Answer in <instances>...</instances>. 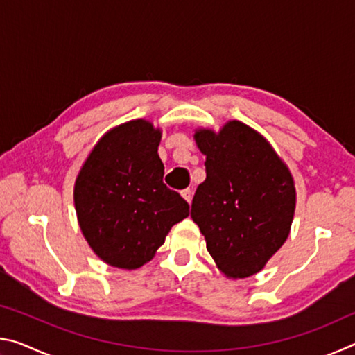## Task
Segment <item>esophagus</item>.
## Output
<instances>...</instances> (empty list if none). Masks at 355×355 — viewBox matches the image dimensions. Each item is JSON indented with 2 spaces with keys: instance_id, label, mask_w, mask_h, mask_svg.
<instances>
[{
  "instance_id": "1",
  "label": "esophagus",
  "mask_w": 355,
  "mask_h": 355,
  "mask_svg": "<svg viewBox=\"0 0 355 355\" xmlns=\"http://www.w3.org/2000/svg\"><path fill=\"white\" fill-rule=\"evenodd\" d=\"M182 196H183V199L188 202V203H191V200H192V191L191 189H184V191H182Z\"/></svg>"
}]
</instances>
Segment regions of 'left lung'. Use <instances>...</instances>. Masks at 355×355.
I'll list each match as a JSON object with an SVG mask.
<instances>
[{
	"label": "left lung",
	"mask_w": 355,
	"mask_h": 355,
	"mask_svg": "<svg viewBox=\"0 0 355 355\" xmlns=\"http://www.w3.org/2000/svg\"><path fill=\"white\" fill-rule=\"evenodd\" d=\"M194 139L207 156V178L192 199L191 218L220 271L249 277L290 235L296 207L291 172L271 144L238 120L219 133L197 130Z\"/></svg>",
	"instance_id": "8db88e82"
}]
</instances>
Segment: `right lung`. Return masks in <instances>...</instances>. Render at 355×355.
<instances>
[{
	"instance_id": "1",
	"label": "right lung",
	"mask_w": 355,
	"mask_h": 355,
	"mask_svg": "<svg viewBox=\"0 0 355 355\" xmlns=\"http://www.w3.org/2000/svg\"><path fill=\"white\" fill-rule=\"evenodd\" d=\"M161 131L137 119L112 128L94 147L75 182V208L92 250L114 268L152 260L189 205L163 183Z\"/></svg>"
}]
</instances>
